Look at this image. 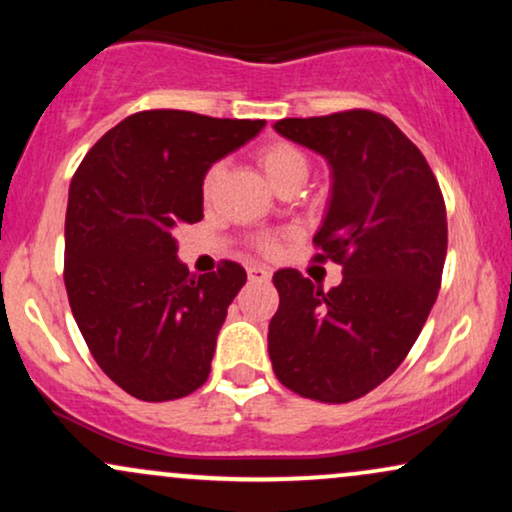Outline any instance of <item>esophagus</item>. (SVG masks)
<instances>
[{"label": "esophagus", "mask_w": 512, "mask_h": 512, "mask_svg": "<svg viewBox=\"0 0 512 512\" xmlns=\"http://www.w3.org/2000/svg\"><path fill=\"white\" fill-rule=\"evenodd\" d=\"M248 276L250 281H269L272 279V269L260 267V264H252V267H248Z\"/></svg>", "instance_id": "34e87169"}]
</instances>
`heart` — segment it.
Returning a JSON list of instances; mask_svg holds the SVG:
<instances>
[{"mask_svg": "<svg viewBox=\"0 0 512 512\" xmlns=\"http://www.w3.org/2000/svg\"><path fill=\"white\" fill-rule=\"evenodd\" d=\"M257 163H260L262 173L267 175V180L272 182L274 187H279L281 182L289 180L291 175L305 173V170H308V161H305L303 151L296 149V146L289 142H269L260 146V151H257ZM216 178H219V166H211L202 182V192L207 197L214 192ZM255 248L260 250L262 255H276L281 243L279 238L274 236H262L255 240Z\"/></svg>", "mask_w": 512, "mask_h": 512, "instance_id": "b5f03b06", "label": "heart"}]
</instances>
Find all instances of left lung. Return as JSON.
Instances as JSON below:
<instances>
[{
	"label": "left lung",
	"instance_id": "8db88e82",
	"mask_svg": "<svg viewBox=\"0 0 512 512\" xmlns=\"http://www.w3.org/2000/svg\"><path fill=\"white\" fill-rule=\"evenodd\" d=\"M274 129L330 163L313 260L342 264L344 279L322 291L296 269L274 274L269 358L296 395L344 404L390 378L424 330L448 252L443 192L416 144L373 110L286 117Z\"/></svg>",
	"mask_w": 512,
	"mask_h": 512
}]
</instances>
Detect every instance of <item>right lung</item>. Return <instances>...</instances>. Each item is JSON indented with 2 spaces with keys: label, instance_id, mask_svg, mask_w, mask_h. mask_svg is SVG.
<instances>
[{
  "label": "right lung",
  "instance_id": "add662e5",
  "mask_svg": "<svg viewBox=\"0 0 512 512\" xmlns=\"http://www.w3.org/2000/svg\"><path fill=\"white\" fill-rule=\"evenodd\" d=\"M264 120L142 110L103 134L76 168L64 219V286L103 373L132 397L168 402L207 383L245 269L190 274L173 231L197 223L202 182Z\"/></svg>",
  "mask_w": 512,
  "mask_h": 512
}]
</instances>
